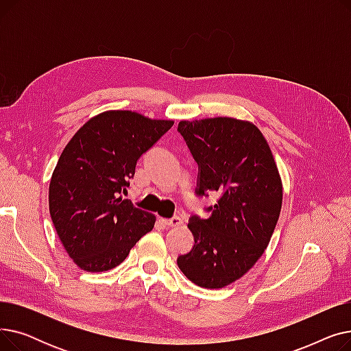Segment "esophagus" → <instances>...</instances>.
I'll use <instances>...</instances> for the list:
<instances>
[{
    "mask_svg": "<svg viewBox=\"0 0 351 351\" xmlns=\"http://www.w3.org/2000/svg\"><path fill=\"white\" fill-rule=\"evenodd\" d=\"M162 223L168 228H176L183 223V220L179 216H173L171 219H162Z\"/></svg>",
    "mask_w": 351,
    "mask_h": 351,
    "instance_id": "34e87169",
    "label": "esophagus"
}]
</instances>
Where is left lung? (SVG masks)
Segmentation results:
<instances>
[{"mask_svg": "<svg viewBox=\"0 0 351 351\" xmlns=\"http://www.w3.org/2000/svg\"><path fill=\"white\" fill-rule=\"evenodd\" d=\"M178 132L197 163V197L217 193L208 219L192 215L195 245L178 266L195 285L225 287L257 262L282 209V180L270 147L253 123L233 118L180 121Z\"/></svg>", "mask_w": 351, "mask_h": 351, "instance_id": "obj_1", "label": "left lung"}]
</instances>
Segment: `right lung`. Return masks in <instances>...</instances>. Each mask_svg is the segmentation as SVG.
Segmentation results:
<instances>
[{
	"label": "right lung",
	"instance_id": "1",
	"mask_svg": "<svg viewBox=\"0 0 351 351\" xmlns=\"http://www.w3.org/2000/svg\"><path fill=\"white\" fill-rule=\"evenodd\" d=\"M131 110L89 119L62 151L49 183V213L66 253L82 270L121 265L155 215L134 206L126 193L139 158L172 128Z\"/></svg>",
	"mask_w": 351,
	"mask_h": 351
}]
</instances>
